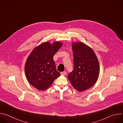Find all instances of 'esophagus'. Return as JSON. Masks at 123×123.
<instances>
[{"instance_id": "34e87169", "label": "esophagus", "mask_w": 123, "mask_h": 123, "mask_svg": "<svg viewBox=\"0 0 123 123\" xmlns=\"http://www.w3.org/2000/svg\"><path fill=\"white\" fill-rule=\"evenodd\" d=\"M61 75H66V74H67V73H66V72H61Z\"/></svg>"}]
</instances>
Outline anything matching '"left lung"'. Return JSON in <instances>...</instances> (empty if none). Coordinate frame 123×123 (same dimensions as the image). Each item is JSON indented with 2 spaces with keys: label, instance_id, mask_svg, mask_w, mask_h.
Here are the masks:
<instances>
[{
  "label": "left lung",
  "instance_id": "8db88e82",
  "mask_svg": "<svg viewBox=\"0 0 123 123\" xmlns=\"http://www.w3.org/2000/svg\"><path fill=\"white\" fill-rule=\"evenodd\" d=\"M74 68L68 79L74 88L79 92L92 86L99 75V63L94 51L81 42L72 43Z\"/></svg>",
  "mask_w": 123,
  "mask_h": 123
}]
</instances>
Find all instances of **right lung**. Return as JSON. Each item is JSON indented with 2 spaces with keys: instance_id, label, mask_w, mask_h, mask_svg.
<instances>
[{
  "instance_id": "obj_1",
  "label": "right lung",
  "mask_w": 123,
  "mask_h": 123,
  "mask_svg": "<svg viewBox=\"0 0 123 123\" xmlns=\"http://www.w3.org/2000/svg\"><path fill=\"white\" fill-rule=\"evenodd\" d=\"M62 46L60 41L45 42L35 48L28 57L24 68L26 78L39 91L48 89L60 75L53 57Z\"/></svg>"
}]
</instances>
